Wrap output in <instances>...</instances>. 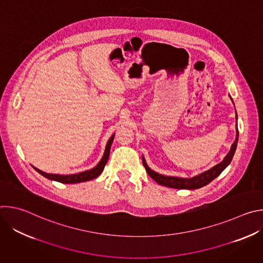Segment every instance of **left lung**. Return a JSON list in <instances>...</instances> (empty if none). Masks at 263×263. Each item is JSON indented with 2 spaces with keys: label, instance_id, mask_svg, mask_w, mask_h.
<instances>
[{
  "label": "left lung",
  "instance_id": "left-lung-1",
  "mask_svg": "<svg viewBox=\"0 0 263 263\" xmlns=\"http://www.w3.org/2000/svg\"><path fill=\"white\" fill-rule=\"evenodd\" d=\"M230 97V95H229ZM232 103L234 104L232 98L230 97ZM236 119V137H235V141L232 143L229 153L226 155L222 159L221 162H219L218 164L214 165L213 167H211L208 171L203 172L200 175H197L193 178H179V177H173V176H164L161 174H158L156 172H154L151 167H148V165L146 164V161L144 159V157L142 156V164L145 167L146 173L148 174V176L151 177L153 180H155L158 184L165 186V187H170V189H176V190H198L201 189V187L209 184L212 180H214L217 176L220 175V173L226 168L233 156L234 153L236 151V146H237V142H238V129H237V115L235 116Z\"/></svg>",
  "mask_w": 263,
  "mask_h": 263
}]
</instances>
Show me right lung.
<instances>
[{"label":"right lung","instance_id":"add662e5","mask_svg":"<svg viewBox=\"0 0 263 263\" xmlns=\"http://www.w3.org/2000/svg\"><path fill=\"white\" fill-rule=\"evenodd\" d=\"M114 139H115V134L112 135L109 140L107 141V144H106V147H105V152H104V155L102 157V159L100 160V162L91 170H88V171H85V172H82V173H78V174H72V175H58V174H48V173H45L39 168L34 167V170L36 172H39L42 176H44L45 178L49 179V180H53V181H57V182H60V183H67V184H72V183H80V182H85V181H89V180H92L97 177H99L107 161H108V158H109V154H110V147H111V144L112 142H114Z\"/></svg>","mask_w":263,"mask_h":263}]
</instances>
